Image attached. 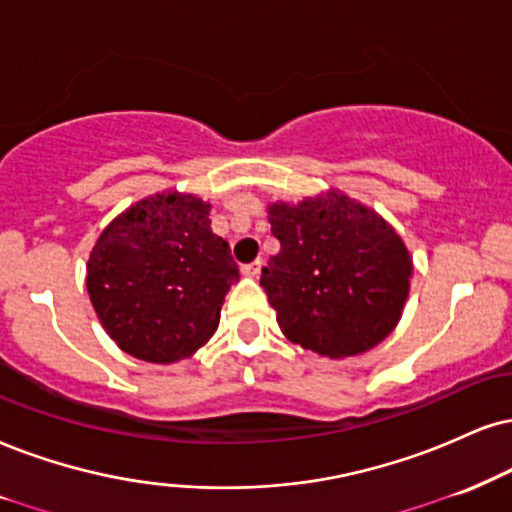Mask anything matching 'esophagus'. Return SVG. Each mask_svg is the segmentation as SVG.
Returning <instances> with one entry per match:
<instances>
[{
	"label": "esophagus",
	"instance_id": "esophagus-1",
	"mask_svg": "<svg viewBox=\"0 0 512 512\" xmlns=\"http://www.w3.org/2000/svg\"><path fill=\"white\" fill-rule=\"evenodd\" d=\"M261 266H263V261H261V258H256L254 263H246V266H242V273L246 277H256L258 273H261Z\"/></svg>",
	"mask_w": 512,
	"mask_h": 512
}]
</instances>
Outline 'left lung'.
I'll return each instance as SVG.
<instances>
[{
    "label": "left lung",
    "instance_id": "1",
    "mask_svg": "<svg viewBox=\"0 0 512 512\" xmlns=\"http://www.w3.org/2000/svg\"><path fill=\"white\" fill-rule=\"evenodd\" d=\"M268 220L280 251L261 270V287L289 342L346 358L389 337L406 306L413 258L380 213L332 189L301 204H270Z\"/></svg>",
    "mask_w": 512,
    "mask_h": 512
}]
</instances>
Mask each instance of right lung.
I'll list each match as a JSON object with an SVG mask.
<instances>
[{"instance_id": "obj_1", "label": "right lung", "mask_w": 512, "mask_h": 512, "mask_svg": "<svg viewBox=\"0 0 512 512\" xmlns=\"http://www.w3.org/2000/svg\"><path fill=\"white\" fill-rule=\"evenodd\" d=\"M208 213L211 204L194 194H154L113 218L94 244L87 292L99 323L130 356L178 363L218 330L239 270Z\"/></svg>"}]
</instances>
